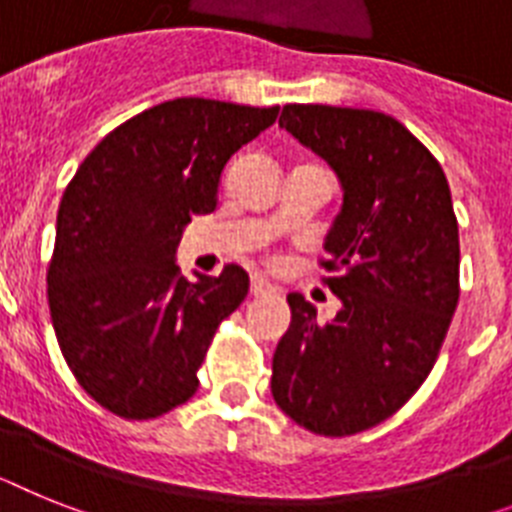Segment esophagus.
Instances as JSON below:
<instances>
[{
	"label": "esophagus",
	"instance_id": "34e87169",
	"mask_svg": "<svg viewBox=\"0 0 512 512\" xmlns=\"http://www.w3.org/2000/svg\"><path fill=\"white\" fill-rule=\"evenodd\" d=\"M249 294H252V296H268V294H276V286H273V283L265 281V278L252 276V281H249Z\"/></svg>",
	"mask_w": 512,
	"mask_h": 512
}]
</instances>
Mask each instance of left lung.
<instances>
[{"mask_svg": "<svg viewBox=\"0 0 512 512\" xmlns=\"http://www.w3.org/2000/svg\"><path fill=\"white\" fill-rule=\"evenodd\" d=\"M278 124L343 184L320 260L341 309L320 322L302 294L286 296L270 390L299 427L356 435L390 419L435 367L461 296L458 218L442 166L398 119L289 103Z\"/></svg>", "mask_w": 512, "mask_h": 512, "instance_id": "8db88e82", "label": "left lung"}]
</instances>
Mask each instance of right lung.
<instances>
[{"label": "right lung", "mask_w": 512, "mask_h": 512, "mask_svg": "<svg viewBox=\"0 0 512 512\" xmlns=\"http://www.w3.org/2000/svg\"><path fill=\"white\" fill-rule=\"evenodd\" d=\"M213 98H174L90 150L62 195L46 270L67 367L111 414L145 422L195 395L218 325L244 302L247 270L190 283L174 263L184 223L213 213L223 166L276 122Z\"/></svg>", "instance_id": "add662e5"}]
</instances>
